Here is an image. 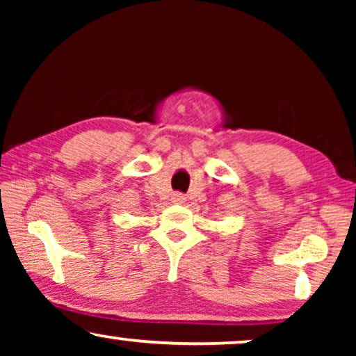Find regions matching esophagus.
<instances>
[{"instance_id": "esophagus-1", "label": "esophagus", "mask_w": 356, "mask_h": 356, "mask_svg": "<svg viewBox=\"0 0 356 356\" xmlns=\"http://www.w3.org/2000/svg\"><path fill=\"white\" fill-rule=\"evenodd\" d=\"M184 201H186V199H184L183 194H175V196H173V202H177V204H183Z\"/></svg>"}]
</instances>
